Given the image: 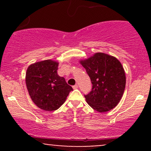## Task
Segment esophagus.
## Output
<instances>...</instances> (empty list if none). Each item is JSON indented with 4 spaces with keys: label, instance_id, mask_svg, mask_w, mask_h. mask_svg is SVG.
I'll use <instances>...</instances> for the list:
<instances>
[{
    "label": "esophagus",
    "instance_id": "34e87169",
    "mask_svg": "<svg viewBox=\"0 0 151 151\" xmlns=\"http://www.w3.org/2000/svg\"><path fill=\"white\" fill-rule=\"evenodd\" d=\"M72 87H73L74 89H77L78 88V85H77V84H75V85H74L73 86H72Z\"/></svg>",
    "mask_w": 151,
    "mask_h": 151
}]
</instances>
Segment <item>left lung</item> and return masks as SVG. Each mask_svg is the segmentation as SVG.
<instances>
[{
	"instance_id": "obj_1",
	"label": "left lung",
	"mask_w": 151,
	"mask_h": 151,
	"mask_svg": "<svg viewBox=\"0 0 151 151\" xmlns=\"http://www.w3.org/2000/svg\"><path fill=\"white\" fill-rule=\"evenodd\" d=\"M91 79L92 88L84 95L90 106L100 113L113 109L120 101L126 86V75L114 57L99 52L80 62Z\"/></svg>"
}]
</instances>
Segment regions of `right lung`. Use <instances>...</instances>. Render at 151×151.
<instances>
[{"mask_svg": "<svg viewBox=\"0 0 151 151\" xmlns=\"http://www.w3.org/2000/svg\"><path fill=\"white\" fill-rule=\"evenodd\" d=\"M58 62L47 60L30 65L25 82L32 101L45 111L57 110L73 89L58 74Z\"/></svg>", "mask_w": 151, "mask_h": 151, "instance_id": "1", "label": "right lung"}]
</instances>
